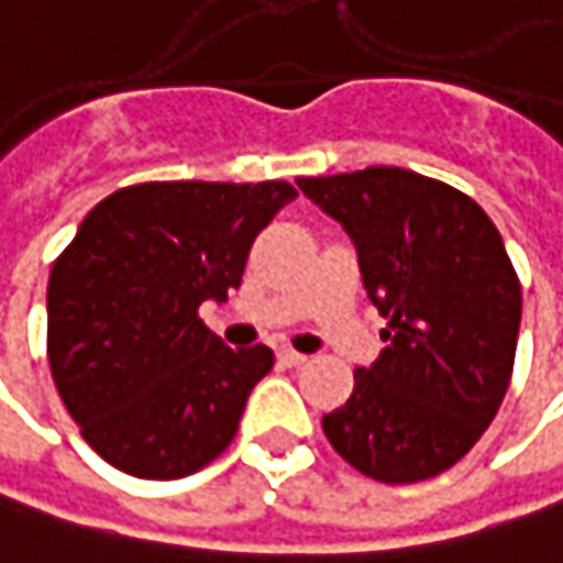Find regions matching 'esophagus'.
<instances>
[{"label": "esophagus", "instance_id": "1", "mask_svg": "<svg viewBox=\"0 0 563 563\" xmlns=\"http://www.w3.org/2000/svg\"><path fill=\"white\" fill-rule=\"evenodd\" d=\"M277 360H280L283 366H302V363H306V353H296V350H280V353H277Z\"/></svg>", "mask_w": 563, "mask_h": 563}]
</instances>
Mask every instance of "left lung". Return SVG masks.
<instances>
[{
    "instance_id": "8db88e82",
    "label": "left lung",
    "mask_w": 563,
    "mask_h": 563,
    "mask_svg": "<svg viewBox=\"0 0 563 563\" xmlns=\"http://www.w3.org/2000/svg\"><path fill=\"white\" fill-rule=\"evenodd\" d=\"M350 235L385 347L347 405L324 413L328 443L385 484L452 468L510 385L522 289L504 239L472 197L408 168L296 178Z\"/></svg>"
}]
</instances>
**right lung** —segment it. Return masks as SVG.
<instances>
[{"instance_id":"obj_1","label":"right lung","mask_w":563,"mask_h":563,"mask_svg":"<svg viewBox=\"0 0 563 563\" xmlns=\"http://www.w3.org/2000/svg\"><path fill=\"white\" fill-rule=\"evenodd\" d=\"M286 181L133 184L85 216L47 283L56 391L104 462L175 481L232 443L274 350L225 347L197 309L242 286Z\"/></svg>"}]
</instances>
